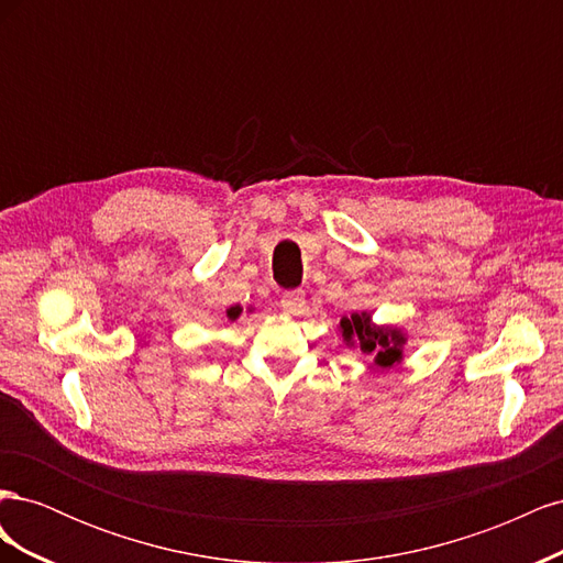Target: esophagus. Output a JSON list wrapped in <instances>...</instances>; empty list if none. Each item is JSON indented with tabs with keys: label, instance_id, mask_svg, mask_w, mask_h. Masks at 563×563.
Masks as SVG:
<instances>
[{
	"label": "esophagus",
	"instance_id": "34e87169",
	"mask_svg": "<svg viewBox=\"0 0 563 563\" xmlns=\"http://www.w3.org/2000/svg\"><path fill=\"white\" fill-rule=\"evenodd\" d=\"M302 308H305V294L302 291H284L282 310L286 314H300Z\"/></svg>",
	"mask_w": 563,
	"mask_h": 563
}]
</instances>
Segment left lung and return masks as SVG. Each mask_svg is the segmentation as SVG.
Masks as SVG:
<instances>
[{
	"label": "left lung",
	"instance_id": "8db88e82",
	"mask_svg": "<svg viewBox=\"0 0 563 563\" xmlns=\"http://www.w3.org/2000/svg\"><path fill=\"white\" fill-rule=\"evenodd\" d=\"M340 331L347 345H360L364 354L373 356V364L391 368L404 360L406 335L397 327H376L368 312H354L340 319Z\"/></svg>",
	"mask_w": 563,
	"mask_h": 563
}]
</instances>
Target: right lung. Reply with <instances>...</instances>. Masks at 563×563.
Listing matches in <instances>:
<instances>
[{
    "label": "right lung",
    "instance_id": "add662e5",
    "mask_svg": "<svg viewBox=\"0 0 563 563\" xmlns=\"http://www.w3.org/2000/svg\"><path fill=\"white\" fill-rule=\"evenodd\" d=\"M225 314H228V319H232V321H234L236 317H240V314H242V308H240V305H234V308H230V310H228Z\"/></svg>",
    "mask_w": 563,
    "mask_h": 563
}]
</instances>
